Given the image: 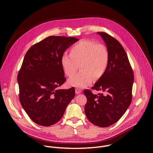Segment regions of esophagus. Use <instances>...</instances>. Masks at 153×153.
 I'll list each match as a JSON object with an SVG mask.
<instances>
[{
	"label": "esophagus",
	"mask_w": 153,
	"mask_h": 153,
	"mask_svg": "<svg viewBox=\"0 0 153 153\" xmlns=\"http://www.w3.org/2000/svg\"><path fill=\"white\" fill-rule=\"evenodd\" d=\"M75 90H76V94H79L82 92V90L79 88H76Z\"/></svg>",
	"instance_id": "34e87169"
}]
</instances>
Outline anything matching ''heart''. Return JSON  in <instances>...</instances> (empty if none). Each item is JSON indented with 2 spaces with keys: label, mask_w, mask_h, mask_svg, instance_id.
<instances>
[{
  "label": "heart",
  "mask_w": 153,
  "mask_h": 153,
  "mask_svg": "<svg viewBox=\"0 0 153 153\" xmlns=\"http://www.w3.org/2000/svg\"><path fill=\"white\" fill-rule=\"evenodd\" d=\"M109 62V53L103 44L88 40L76 43L70 50V54H63L60 64L65 74L71 76L80 65L81 71L72 76L68 83L77 88H85L94 79L105 74Z\"/></svg>",
  "instance_id": "heart-1"
}]
</instances>
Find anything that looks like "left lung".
<instances>
[{"label":"left lung","mask_w":153,"mask_h":153,"mask_svg":"<svg viewBox=\"0 0 153 153\" xmlns=\"http://www.w3.org/2000/svg\"><path fill=\"white\" fill-rule=\"evenodd\" d=\"M97 34L105 43L109 62L105 74L92 88L102 93L94 94L89 90L83 91L87 98L85 113L93 124L108 127L117 122L129 107L132 100L134 75L126 53L119 42L105 33Z\"/></svg>","instance_id":"obj_1"}]
</instances>
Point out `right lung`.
I'll return each instance as SVG.
<instances>
[{"instance_id":"add662e5","label":"right lung","mask_w":153,"mask_h":153,"mask_svg":"<svg viewBox=\"0 0 153 153\" xmlns=\"http://www.w3.org/2000/svg\"><path fill=\"white\" fill-rule=\"evenodd\" d=\"M79 39L50 36L27 52L17 76L20 103L36 123L49 126L58 122L75 96L74 87L59 89L66 80L60 58Z\"/></svg>"}]
</instances>
